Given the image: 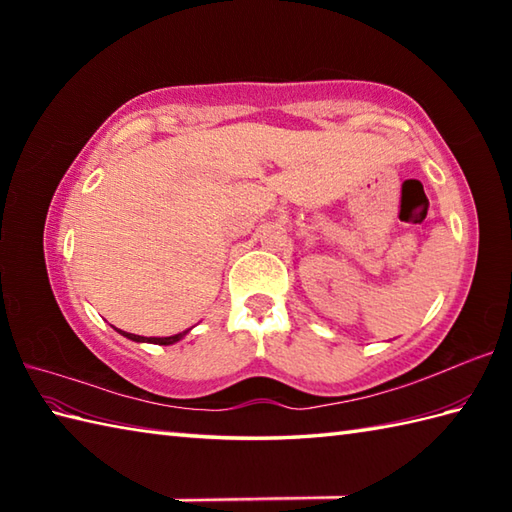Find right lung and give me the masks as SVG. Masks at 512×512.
Wrapping results in <instances>:
<instances>
[{
  "instance_id": "1",
  "label": "right lung",
  "mask_w": 512,
  "mask_h": 512,
  "mask_svg": "<svg viewBox=\"0 0 512 512\" xmlns=\"http://www.w3.org/2000/svg\"><path fill=\"white\" fill-rule=\"evenodd\" d=\"M116 330V328H114ZM118 334H123V336H127L129 341H136V343H156V345H173V343H178L180 339H184V336H187L189 332H191V328L189 330H184V332H180V334H173V336H138V334H132V332H123V330H116Z\"/></svg>"
}]
</instances>
